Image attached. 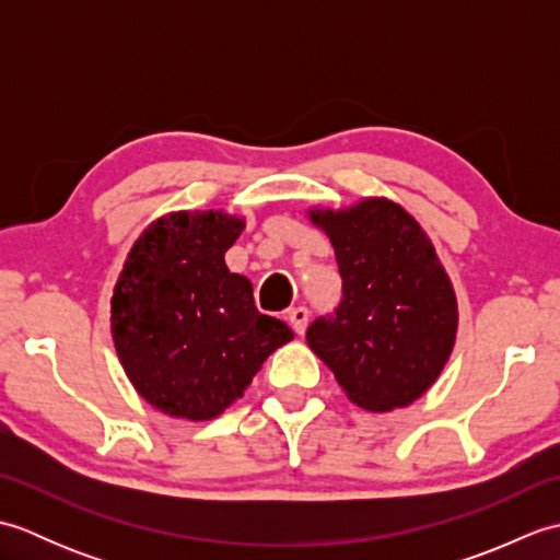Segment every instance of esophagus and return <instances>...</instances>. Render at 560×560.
Listing matches in <instances>:
<instances>
[{"instance_id": "esophagus-1", "label": "esophagus", "mask_w": 560, "mask_h": 560, "mask_svg": "<svg viewBox=\"0 0 560 560\" xmlns=\"http://www.w3.org/2000/svg\"><path fill=\"white\" fill-rule=\"evenodd\" d=\"M289 323H291L295 335H303L305 327H307V307H303V305L291 307V311H289Z\"/></svg>"}]
</instances>
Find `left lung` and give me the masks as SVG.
Segmentation results:
<instances>
[{
  "instance_id": "left-lung-1",
  "label": "left lung",
  "mask_w": 560,
  "mask_h": 560,
  "mask_svg": "<svg viewBox=\"0 0 560 560\" xmlns=\"http://www.w3.org/2000/svg\"><path fill=\"white\" fill-rule=\"evenodd\" d=\"M307 217L335 247L343 299L317 317L307 343L365 411L409 407L425 395L457 337V295L431 237L385 197Z\"/></svg>"
}]
</instances>
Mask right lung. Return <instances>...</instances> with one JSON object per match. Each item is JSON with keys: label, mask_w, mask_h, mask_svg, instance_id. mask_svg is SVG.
<instances>
[{"label": "right lung", "mask_w": 560, "mask_h": 560, "mask_svg": "<svg viewBox=\"0 0 560 560\" xmlns=\"http://www.w3.org/2000/svg\"><path fill=\"white\" fill-rule=\"evenodd\" d=\"M243 229L221 209L165 213L137 237L115 283L117 359L139 395L175 419H217L293 339L257 311L249 279L225 267Z\"/></svg>", "instance_id": "obj_1"}]
</instances>
